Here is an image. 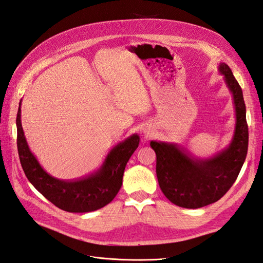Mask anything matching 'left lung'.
<instances>
[{
    "label": "left lung",
    "mask_w": 263,
    "mask_h": 263,
    "mask_svg": "<svg viewBox=\"0 0 263 263\" xmlns=\"http://www.w3.org/2000/svg\"><path fill=\"white\" fill-rule=\"evenodd\" d=\"M219 73L232 93L236 125L230 144L211 158H196L173 142L151 140L157 156L156 172L160 189L180 208L200 209L217 202L235 183L248 151V125L242 91L232 70L224 62Z\"/></svg>",
    "instance_id": "1"
}]
</instances>
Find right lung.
Listing matches in <instances>:
<instances>
[{
	"instance_id": "right-lung-1",
	"label": "right lung",
	"mask_w": 263,
	"mask_h": 263,
	"mask_svg": "<svg viewBox=\"0 0 263 263\" xmlns=\"http://www.w3.org/2000/svg\"><path fill=\"white\" fill-rule=\"evenodd\" d=\"M16 126L18 156L28 181L53 205L70 213L93 212L112 202L122 186L125 166L139 145V136L134 134L110 150L89 176L66 181L47 173L30 151L21 122V102Z\"/></svg>"
}]
</instances>
